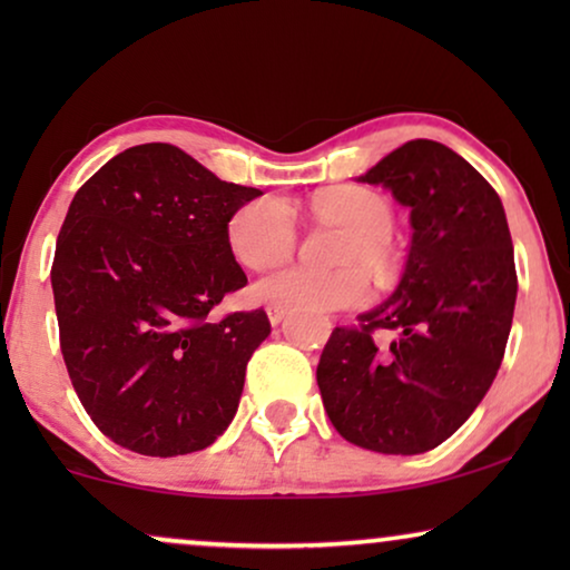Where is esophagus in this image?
<instances>
[{
	"instance_id": "34e87169",
	"label": "esophagus",
	"mask_w": 570,
	"mask_h": 570,
	"mask_svg": "<svg viewBox=\"0 0 570 570\" xmlns=\"http://www.w3.org/2000/svg\"><path fill=\"white\" fill-rule=\"evenodd\" d=\"M285 314H287V311H285V308H279V306H267V316H269V322H272V326H277L279 322H283V318H285Z\"/></svg>"
}]
</instances>
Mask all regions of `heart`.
<instances>
[{"mask_svg": "<svg viewBox=\"0 0 570 570\" xmlns=\"http://www.w3.org/2000/svg\"><path fill=\"white\" fill-rule=\"evenodd\" d=\"M311 209L318 220L350 230L340 252V264H355L337 272L287 267L262 277L254 295L279 308L342 311L368 301L371 275L389 277L394 269L392 233L394 209L381 194L363 186H330L314 194ZM228 248L240 267L264 272L287 262L295 252L298 228L293 207L279 197H259L240 205L225 225Z\"/></svg>", "mask_w": 570, "mask_h": 570, "instance_id": "b5f03b06", "label": "heart"}]
</instances>
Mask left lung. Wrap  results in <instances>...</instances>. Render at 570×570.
I'll return each mask as SVG.
<instances>
[{"instance_id":"8db88e82","label":"left lung","mask_w":570,"mask_h":570,"mask_svg":"<svg viewBox=\"0 0 570 570\" xmlns=\"http://www.w3.org/2000/svg\"><path fill=\"white\" fill-rule=\"evenodd\" d=\"M410 207L396 291L337 330L316 368L342 439L379 454H423L456 433L501 368L517 306L505 209L493 186L433 139H412L357 176ZM395 334L389 348L372 332Z\"/></svg>"}]
</instances>
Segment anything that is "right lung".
I'll list each match as a JSON object with an SVG mask.
<instances>
[{
  "instance_id": "add662e5",
  "label": "right lung",
  "mask_w": 570,
  "mask_h": 570,
  "mask_svg": "<svg viewBox=\"0 0 570 570\" xmlns=\"http://www.w3.org/2000/svg\"><path fill=\"white\" fill-rule=\"evenodd\" d=\"M256 197L166 142L119 153L75 194L51 267L61 355L85 412L119 446L191 454L236 415L269 318L213 308L246 285L225 225Z\"/></svg>"
}]
</instances>
